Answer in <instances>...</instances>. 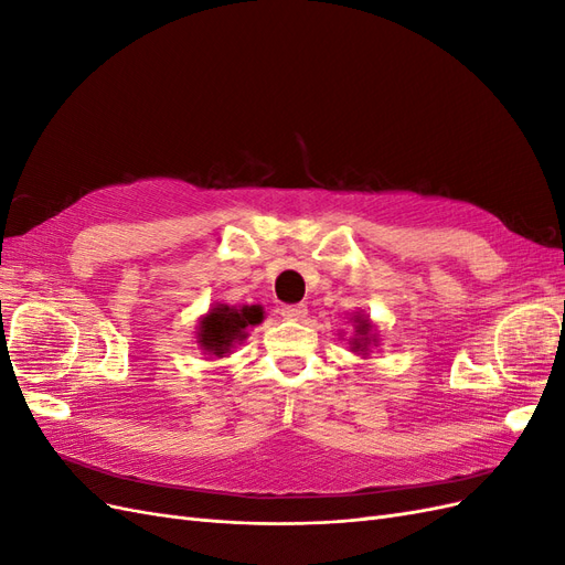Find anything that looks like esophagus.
I'll return each instance as SVG.
<instances>
[{"label": "esophagus", "instance_id": "34e87169", "mask_svg": "<svg viewBox=\"0 0 565 565\" xmlns=\"http://www.w3.org/2000/svg\"><path fill=\"white\" fill-rule=\"evenodd\" d=\"M306 313H309V309H306L303 303H295V306H285L282 309V318L287 320H303Z\"/></svg>", "mask_w": 565, "mask_h": 565}]
</instances>
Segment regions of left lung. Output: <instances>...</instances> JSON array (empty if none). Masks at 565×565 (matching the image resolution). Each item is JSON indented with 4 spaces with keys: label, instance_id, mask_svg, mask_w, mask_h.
Instances as JSON below:
<instances>
[{
    "label": "left lung",
    "instance_id": "left-lung-1",
    "mask_svg": "<svg viewBox=\"0 0 565 565\" xmlns=\"http://www.w3.org/2000/svg\"><path fill=\"white\" fill-rule=\"evenodd\" d=\"M351 322H353V328H355V334L351 339V351L365 358L372 347H377V334H374L372 322L365 316H361V313L353 316Z\"/></svg>",
    "mask_w": 565,
    "mask_h": 565
}]
</instances>
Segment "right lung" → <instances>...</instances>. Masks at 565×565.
<instances>
[{"instance_id":"1","label":"right lung","mask_w":565,"mask_h":565,"mask_svg":"<svg viewBox=\"0 0 565 565\" xmlns=\"http://www.w3.org/2000/svg\"><path fill=\"white\" fill-rule=\"evenodd\" d=\"M264 320L262 306H243L235 309L228 303H214L207 316L200 318L198 344L207 355L224 358L247 339V330Z\"/></svg>"}]
</instances>
